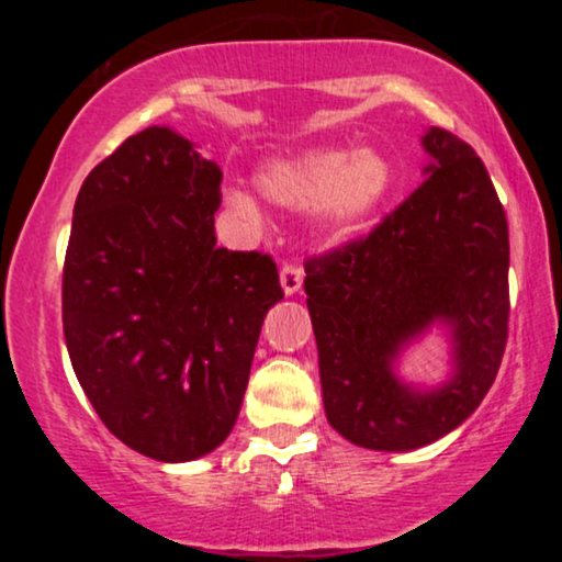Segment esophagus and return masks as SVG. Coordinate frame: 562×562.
Listing matches in <instances>:
<instances>
[{
    "instance_id": "1",
    "label": "esophagus",
    "mask_w": 562,
    "mask_h": 562,
    "mask_svg": "<svg viewBox=\"0 0 562 562\" xmlns=\"http://www.w3.org/2000/svg\"><path fill=\"white\" fill-rule=\"evenodd\" d=\"M304 283V268H299L296 263H286L281 268V289L286 296H294Z\"/></svg>"
}]
</instances>
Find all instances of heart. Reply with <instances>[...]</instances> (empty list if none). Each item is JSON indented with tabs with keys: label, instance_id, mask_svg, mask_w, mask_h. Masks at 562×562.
<instances>
[{
	"label": "heart",
	"instance_id": "heart-1",
	"mask_svg": "<svg viewBox=\"0 0 562 562\" xmlns=\"http://www.w3.org/2000/svg\"><path fill=\"white\" fill-rule=\"evenodd\" d=\"M263 194L283 206L314 204V225L329 240H348L363 229L394 191L391 160L373 148L319 145L268 158L256 171ZM227 204L258 220V204L240 189L227 191Z\"/></svg>",
	"mask_w": 562,
	"mask_h": 562
}]
</instances>
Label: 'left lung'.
<instances>
[{
    "label": "left lung",
    "mask_w": 562,
    "mask_h": 562,
    "mask_svg": "<svg viewBox=\"0 0 562 562\" xmlns=\"http://www.w3.org/2000/svg\"><path fill=\"white\" fill-rule=\"evenodd\" d=\"M425 181L366 240L310 260L306 306L327 422L358 448L406 452L479 409L509 325V227L486 166L448 130L422 135ZM432 326L451 342L437 387L397 375Z\"/></svg>",
    "instance_id": "obj_1"
}]
</instances>
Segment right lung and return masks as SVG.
Returning <instances> with one entry per match:
<instances>
[{
  "instance_id": "add662e5",
  "label": "right lung",
  "mask_w": 562,
  "mask_h": 562,
  "mask_svg": "<svg viewBox=\"0 0 562 562\" xmlns=\"http://www.w3.org/2000/svg\"><path fill=\"white\" fill-rule=\"evenodd\" d=\"M222 171L166 125L127 137L81 183L64 263V335L110 432L160 463L220 448L260 327L281 302L260 252L217 248Z\"/></svg>"
}]
</instances>
